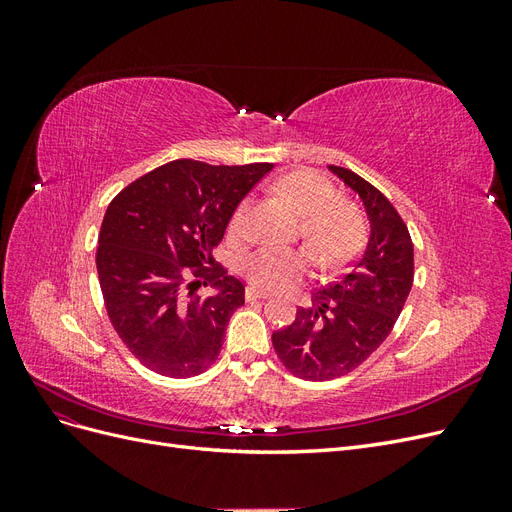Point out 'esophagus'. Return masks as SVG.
<instances>
[{"mask_svg": "<svg viewBox=\"0 0 512 512\" xmlns=\"http://www.w3.org/2000/svg\"><path fill=\"white\" fill-rule=\"evenodd\" d=\"M267 297H269L267 292H260V290L252 288V286L245 290V299H247V301H258V299H267Z\"/></svg>", "mask_w": 512, "mask_h": 512, "instance_id": "esophagus-1", "label": "esophagus"}]
</instances>
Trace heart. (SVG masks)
Instances as JSON below:
<instances>
[{
    "label": "heart",
    "instance_id": "heart-1",
    "mask_svg": "<svg viewBox=\"0 0 512 512\" xmlns=\"http://www.w3.org/2000/svg\"><path fill=\"white\" fill-rule=\"evenodd\" d=\"M294 213L303 220V237L324 267H342L361 252L365 243V222L361 213L348 203H339L335 185L316 170H294L275 183ZM250 200H241L230 218V230L241 235ZM309 256L299 250L262 247L245 258L243 275L254 288L286 290L309 271Z\"/></svg>",
    "mask_w": 512,
    "mask_h": 512
}]
</instances>
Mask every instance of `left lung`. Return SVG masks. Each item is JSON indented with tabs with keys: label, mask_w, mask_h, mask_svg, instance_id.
Masks as SVG:
<instances>
[{
	"label": "left lung",
	"mask_w": 512,
	"mask_h": 512,
	"mask_svg": "<svg viewBox=\"0 0 512 512\" xmlns=\"http://www.w3.org/2000/svg\"><path fill=\"white\" fill-rule=\"evenodd\" d=\"M331 173L361 198L369 220L363 256L350 273L312 294L290 327L273 333L284 367L303 380H333L359 367L389 337L414 280L408 226L382 192L342 166Z\"/></svg>",
	"instance_id": "obj_1"
}]
</instances>
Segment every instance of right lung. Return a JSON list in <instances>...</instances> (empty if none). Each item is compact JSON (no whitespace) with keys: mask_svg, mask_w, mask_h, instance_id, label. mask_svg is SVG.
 <instances>
[{"mask_svg":"<svg viewBox=\"0 0 512 512\" xmlns=\"http://www.w3.org/2000/svg\"><path fill=\"white\" fill-rule=\"evenodd\" d=\"M273 164L168 162L108 205L96 267L121 342L156 374L190 378L218 359L245 286L213 262L237 205ZM209 285V295H198Z\"/></svg>","mask_w":512,"mask_h":512,"instance_id":"right-lung-1","label":"right lung"}]
</instances>
